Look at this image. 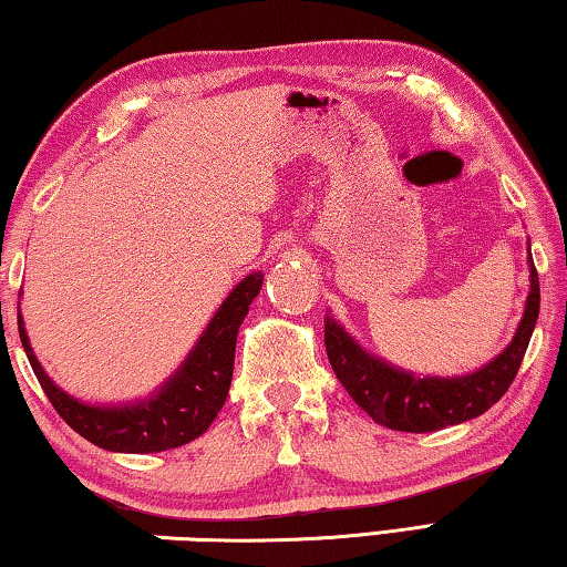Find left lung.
I'll list each match as a JSON object with an SVG mask.
<instances>
[{"instance_id":"obj_1","label":"left lung","mask_w":567,"mask_h":567,"mask_svg":"<svg viewBox=\"0 0 567 567\" xmlns=\"http://www.w3.org/2000/svg\"><path fill=\"white\" fill-rule=\"evenodd\" d=\"M540 312V282L530 257V295L513 342L483 370L465 378H415L372 358L324 315V350L334 375L368 415L400 433H435L491 410L515 380Z\"/></svg>"}]
</instances>
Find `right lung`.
Wrapping results in <instances>:
<instances>
[{
  "label": "right lung",
  "instance_id": "obj_1",
  "mask_svg": "<svg viewBox=\"0 0 567 567\" xmlns=\"http://www.w3.org/2000/svg\"><path fill=\"white\" fill-rule=\"evenodd\" d=\"M260 287V272L247 275L219 307L185 364L157 395L124 408H94L66 395L37 362L22 318L17 320L19 338L44 395L74 433L112 453H162L203 435L223 410L235 370L237 330Z\"/></svg>",
  "mask_w": 567,
  "mask_h": 567
}]
</instances>
